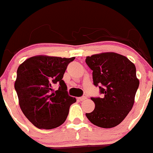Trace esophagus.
Wrapping results in <instances>:
<instances>
[{"instance_id":"1","label":"esophagus","mask_w":153,"mask_h":153,"mask_svg":"<svg viewBox=\"0 0 153 153\" xmlns=\"http://www.w3.org/2000/svg\"><path fill=\"white\" fill-rule=\"evenodd\" d=\"M86 99V97H85V96H83V97H79V98H78V100H79V101H83V100H85Z\"/></svg>"}]
</instances>
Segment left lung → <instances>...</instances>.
Segmentation results:
<instances>
[{"label":"left lung","mask_w":153,"mask_h":153,"mask_svg":"<svg viewBox=\"0 0 153 153\" xmlns=\"http://www.w3.org/2000/svg\"><path fill=\"white\" fill-rule=\"evenodd\" d=\"M93 70V84L99 86L101 97H92L95 109L86 117L94 125L113 128L122 122L132 109L140 85L134 63L117 53H101L86 56Z\"/></svg>","instance_id":"8db88e82"}]
</instances>
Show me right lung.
<instances>
[{"label": "right lung", "instance_id": "right-lung-1", "mask_svg": "<svg viewBox=\"0 0 153 153\" xmlns=\"http://www.w3.org/2000/svg\"><path fill=\"white\" fill-rule=\"evenodd\" d=\"M75 57L35 56L19 66L14 88L20 107L30 122L39 129H54L65 122L71 104L76 101L67 93L63 80L67 65ZM60 84L54 92L52 86Z\"/></svg>", "mask_w": 153, "mask_h": 153}]
</instances>
